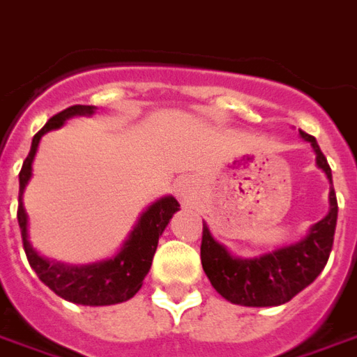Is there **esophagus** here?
<instances>
[{"label": "esophagus", "instance_id": "1", "mask_svg": "<svg viewBox=\"0 0 357 357\" xmlns=\"http://www.w3.org/2000/svg\"><path fill=\"white\" fill-rule=\"evenodd\" d=\"M176 195H178V199L181 201V204H189L191 202V197H193V189H191V183L189 181H178V185H176Z\"/></svg>", "mask_w": 357, "mask_h": 357}]
</instances>
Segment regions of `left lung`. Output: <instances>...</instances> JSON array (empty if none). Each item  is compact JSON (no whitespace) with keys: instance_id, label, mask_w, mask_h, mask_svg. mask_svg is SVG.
Here are the masks:
<instances>
[{"instance_id":"1","label":"left lung","mask_w":357,"mask_h":357,"mask_svg":"<svg viewBox=\"0 0 357 357\" xmlns=\"http://www.w3.org/2000/svg\"><path fill=\"white\" fill-rule=\"evenodd\" d=\"M300 137L312 145L315 164L325 172L331 183L329 214L312 225L306 237L256 258H237L212 237L208 225L202 224V269L212 287L231 304L250 307L281 306L314 283L329 260L338 216L333 174L314 135L300 132Z\"/></svg>"}]
</instances>
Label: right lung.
Returning a JSON list of instances; mask_svg holds the SVG:
<instances>
[{
    "label": "right lung",
    "mask_w": 357,
    "mask_h": 357,
    "mask_svg": "<svg viewBox=\"0 0 357 357\" xmlns=\"http://www.w3.org/2000/svg\"><path fill=\"white\" fill-rule=\"evenodd\" d=\"M93 112L95 107L91 105H74L50 118L47 124L36 133L30 153L19 174L20 187L17 218H19L22 245H24L30 268L34 269L42 283L47 284L61 298L74 302V304L110 306V304H120V302L130 300L141 289L143 279L153 264V256L158 247V237L162 235L172 216L179 210V202L174 197H162L153 202L141 214L133 231L130 233V237L126 239L116 256L102 262L88 264V266H66V264L50 262L47 258L38 255L28 241V216L22 204V193L32 178V162H34L36 151L43 133L61 128L66 122V118L84 116V114L89 116Z\"/></svg>",
    "instance_id": "right-lung-1"
}]
</instances>
